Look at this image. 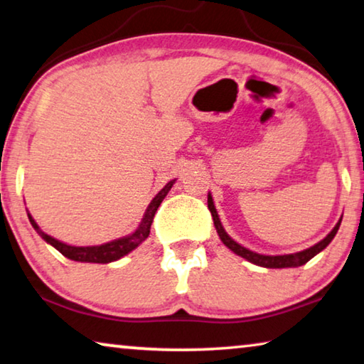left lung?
<instances>
[{
	"label": "left lung",
	"instance_id": "left-lung-1",
	"mask_svg": "<svg viewBox=\"0 0 364 364\" xmlns=\"http://www.w3.org/2000/svg\"><path fill=\"white\" fill-rule=\"evenodd\" d=\"M207 207H209V210L212 213V218H213V225H215V230L218 236H220L222 243L228 247V250H232L235 255H238L241 257H245L246 261H250L256 265H261V267H267V269H285V267H299V265L306 264L309 259H313L316 255H319V252L327 247V245L331 243L333 240V236L337 235L338 232V227H340V222H342V218L337 222L336 227L332 228V232L328 233L324 240H321L319 243L308 247V250L304 251H299V252H293V255H282V256H265V255H259V252L255 251H250L247 247L241 246L236 243L235 240H232L228 236V233L225 232V228L222 227V222L220 218H218V213L215 205H213V199L209 193L207 196Z\"/></svg>",
	"mask_w": 364,
	"mask_h": 364
}]
</instances>
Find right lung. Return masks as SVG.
<instances>
[{
  "label": "right lung",
  "mask_w": 364,
  "mask_h": 364,
  "mask_svg": "<svg viewBox=\"0 0 364 364\" xmlns=\"http://www.w3.org/2000/svg\"><path fill=\"white\" fill-rule=\"evenodd\" d=\"M176 180H171L170 183L165 184V188L155 196V198L151 200L149 204L146 213H144L142 222L139 227H137L136 232H132L128 236H123V238L113 240L109 243L105 245H99V246H71L66 243H61V241L55 240L53 236L47 235L45 232L40 230V227L37 225V222L33 220L31 213H27L28 220H31L32 227L36 228V232L42 236V238L47 241L48 245H51L53 247H56L58 251L61 252L63 256L71 259V261H77V262H94V264H108L113 261H118L126 255H129L132 250H136L144 240L147 238L149 233H151V225L154 222V215L157 212L159 205L161 204V200L165 199V196L168 194V191L171 189L173 184H175Z\"/></svg>",
  "instance_id": "obj_1"
}]
</instances>
